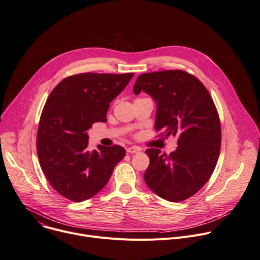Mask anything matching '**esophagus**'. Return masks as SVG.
Instances as JSON below:
<instances>
[{
	"instance_id": "1",
	"label": "esophagus",
	"mask_w": 260,
	"mask_h": 260,
	"mask_svg": "<svg viewBox=\"0 0 260 260\" xmlns=\"http://www.w3.org/2000/svg\"><path fill=\"white\" fill-rule=\"evenodd\" d=\"M141 151V149L139 148V147H128L127 149H126V152L127 153H138V152H140Z\"/></svg>"
}]
</instances>
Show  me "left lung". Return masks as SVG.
Returning a JSON list of instances; mask_svg holds the SVG:
<instances>
[{
    "label": "left lung",
    "mask_w": 260,
    "mask_h": 260,
    "mask_svg": "<svg viewBox=\"0 0 260 260\" xmlns=\"http://www.w3.org/2000/svg\"><path fill=\"white\" fill-rule=\"evenodd\" d=\"M157 106L154 128L158 137H176L177 148L169 155L148 148L150 164L144 180L157 196L171 202L195 195L214 172L221 149L218 110L205 86L183 70L140 75L134 93L141 91Z\"/></svg>",
    "instance_id": "obj_1"
}]
</instances>
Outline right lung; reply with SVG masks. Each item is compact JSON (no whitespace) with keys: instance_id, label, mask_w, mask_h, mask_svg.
<instances>
[{"instance_id":"add662e5","label":"right lung","mask_w":260,"mask_h":260,"mask_svg":"<svg viewBox=\"0 0 260 260\" xmlns=\"http://www.w3.org/2000/svg\"><path fill=\"white\" fill-rule=\"evenodd\" d=\"M134 74L85 73L62 80L43 107L36 148L40 167L63 197L82 202L96 195L109 181L114 167L125 155L119 145L89 152L87 131L106 122L110 103Z\"/></svg>"}]
</instances>
